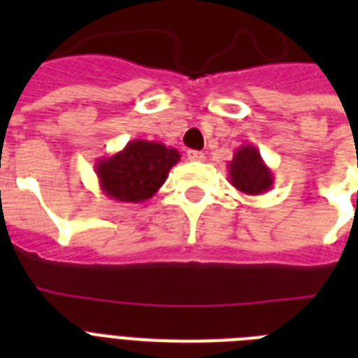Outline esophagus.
Masks as SVG:
<instances>
[{"instance_id":"34e87169","label":"esophagus","mask_w":358,"mask_h":358,"mask_svg":"<svg viewBox=\"0 0 358 358\" xmlns=\"http://www.w3.org/2000/svg\"><path fill=\"white\" fill-rule=\"evenodd\" d=\"M187 159H189V162H202V159H204V154L199 150H187Z\"/></svg>"}]
</instances>
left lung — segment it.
<instances>
[{
	"label": "left lung",
	"instance_id": "left-lung-1",
	"mask_svg": "<svg viewBox=\"0 0 358 358\" xmlns=\"http://www.w3.org/2000/svg\"><path fill=\"white\" fill-rule=\"evenodd\" d=\"M229 182L243 195H264L273 187V173L252 145L239 146L229 163Z\"/></svg>",
	"mask_w": 358,
	"mask_h": 358
}]
</instances>
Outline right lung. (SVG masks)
I'll list each match as a JSON object with an SVG mask.
<instances>
[{"mask_svg":"<svg viewBox=\"0 0 358 358\" xmlns=\"http://www.w3.org/2000/svg\"><path fill=\"white\" fill-rule=\"evenodd\" d=\"M180 162V152L156 141H129L122 150L96 162V176L103 195L119 202L148 201L169 171Z\"/></svg>","mask_w":358,"mask_h":358,"instance_id":"add662e5","label":"right lung"}]
</instances>
